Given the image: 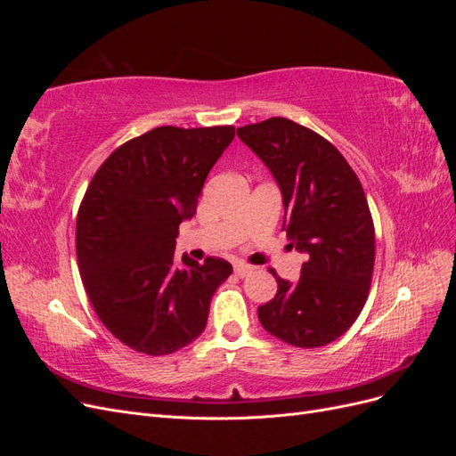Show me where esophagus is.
I'll list each match as a JSON object with an SVG mask.
<instances>
[{
  "mask_svg": "<svg viewBox=\"0 0 456 456\" xmlns=\"http://www.w3.org/2000/svg\"><path fill=\"white\" fill-rule=\"evenodd\" d=\"M233 272H236L240 278H245L247 273H251L253 272V266H249V265H245V262H238L236 266H233Z\"/></svg>",
  "mask_w": 456,
  "mask_h": 456,
  "instance_id": "1",
  "label": "esophagus"
}]
</instances>
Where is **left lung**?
<instances>
[{
    "label": "left lung",
    "instance_id": "left-lung-1",
    "mask_svg": "<svg viewBox=\"0 0 456 456\" xmlns=\"http://www.w3.org/2000/svg\"><path fill=\"white\" fill-rule=\"evenodd\" d=\"M238 136L273 175L283 230L306 255L297 283L272 270L278 293L258 306V320L291 346H325L362 314L375 268V226L360 178L322 134L287 118L240 127Z\"/></svg>",
    "mask_w": 456,
    "mask_h": 456
}]
</instances>
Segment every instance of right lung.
Wrapping results in <instances>:
<instances>
[{"label": "right lung", "instance_id": "obj_1", "mask_svg": "<svg viewBox=\"0 0 456 456\" xmlns=\"http://www.w3.org/2000/svg\"><path fill=\"white\" fill-rule=\"evenodd\" d=\"M233 136L232 126L151 129L108 156L79 205L81 281L104 327L134 352L167 355L196 340L232 273L215 256L178 265L175 240Z\"/></svg>", "mask_w": 456, "mask_h": 456}]
</instances>
